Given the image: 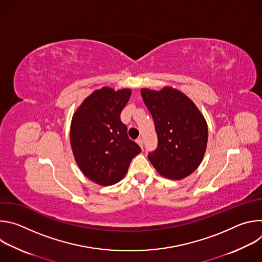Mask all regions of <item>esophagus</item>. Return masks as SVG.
Segmentation results:
<instances>
[{"label": "esophagus", "mask_w": 262, "mask_h": 262, "mask_svg": "<svg viewBox=\"0 0 262 262\" xmlns=\"http://www.w3.org/2000/svg\"><path fill=\"white\" fill-rule=\"evenodd\" d=\"M136 142H137V143L139 144V146L143 149V140H142L141 138H139V139H137V140H136Z\"/></svg>", "instance_id": "34e87169"}]
</instances>
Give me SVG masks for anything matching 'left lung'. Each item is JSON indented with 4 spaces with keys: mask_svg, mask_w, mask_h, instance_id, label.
Returning a JSON list of instances; mask_svg holds the SVG:
<instances>
[{
    "mask_svg": "<svg viewBox=\"0 0 262 262\" xmlns=\"http://www.w3.org/2000/svg\"><path fill=\"white\" fill-rule=\"evenodd\" d=\"M141 94L159 140L148 160L166 178L188 177L199 167L206 151L208 128L203 114L191 98L170 86L159 91L143 88Z\"/></svg>",
    "mask_w": 262,
    "mask_h": 262,
    "instance_id": "obj_1",
    "label": "left lung"
}]
</instances>
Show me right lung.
Returning <instances> with one entry per match:
<instances>
[{
  "label": "right lung",
  "instance_id": "1",
  "mask_svg": "<svg viewBox=\"0 0 262 262\" xmlns=\"http://www.w3.org/2000/svg\"><path fill=\"white\" fill-rule=\"evenodd\" d=\"M132 90H94L79 105L71 119L70 145L80 170L99 185H112L126 174L140 146L127 136L120 113Z\"/></svg>",
  "mask_w": 262,
  "mask_h": 262
}]
</instances>
